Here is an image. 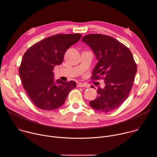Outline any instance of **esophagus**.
<instances>
[{"mask_svg":"<svg viewBox=\"0 0 157 157\" xmlns=\"http://www.w3.org/2000/svg\"><path fill=\"white\" fill-rule=\"evenodd\" d=\"M77 86L78 87H88V86L87 85H86V84H83V83H81V82H80V83H79L78 85H77Z\"/></svg>","mask_w":157,"mask_h":157,"instance_id":"34e87169","label":"esophagus"}]
</instances>
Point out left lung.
<instances>
[{
	"label": "left lung",
	"mask_w": 157,
	"mask_h": 157,
	"mask_svg": "<svg viewBox=\"0 0 157 157\" xmlns=\"http://www.w3.org/2000/svg\"><path fill=\"white\" fill-rule=\"evenodd\" d=\"M82 41L91 48L98 61L91 78L102 79L105 85L103 89L98 87V96L89 104L103 113L113 111L126 100L132 88L137 70L132 53L124 44L108 35L89 34Z\"/></svg>",
	"instance_id": "1"
}]
</instances>
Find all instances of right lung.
Wrapping results in <instances>:
<instances>
[{
  "label": "right lung",
  "instance_id": "1",
  "mask_svg": "<svg viewBox=\"0 0 157 157\" xmlns=\"http://www.w3.org/2000/svg\"><path fill=\"white\" fill-rule=\"evenodd\" d=\"M81 38L80 33L56 34L36 43L24 53L19 75L29 98L38 108L58 109L76 87L73 81H55L53 70L63 63L67 50Z\"/></svg>",
  "mask_w": 157,
  "mask_h": 157
}]
</instances>
